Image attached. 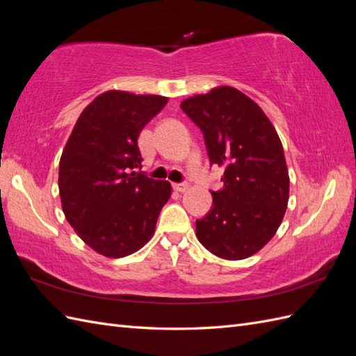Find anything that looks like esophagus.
<instances>
[{
    "instance_id": "34e87169",
    "label": "esophagus",
    "mask_w": 356,
    "mask_h": 356,
    "mask_svg": "<svg viewBox=\"0 0 356 356\" xmlns=\"http://www.w3.org/2000/svg\"><path fill=\"white\" fill-rule=\"evenodd\" d=\"M172 187H174V190L178 193H184L188 188V184L187 182H178V184H172Z\"/></svg>"
}]
</instances>
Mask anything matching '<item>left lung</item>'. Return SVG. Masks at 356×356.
I'll use <instances>...</instances> for the list:
<instances>
[{
	"instance_id": "1",
	"label": "left lung",
	"mask_w": 356,
	"mask_h": 356,
	"mask_svg": "<svg viewBox=\"0 0 356 356\" xmlns=\"http://www.w3.org/2000/svg\"><path fill=\"white\" fill-rule=\"evenodd\" d=\"M203 134L211 165L224 169L212 208L196 220V236L209 252L243 260L270 241L288 204L289 177L273 124L246 95L229 86L181 102Z\"/></svg>"
}]
</instances>
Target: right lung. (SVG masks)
<instances>
[{"label":"right lung","mask_w":356,"mask_h":356,"mask_svg":"<svg viewBox=\"0 0 356 356\" xmlns=\"http://www.w3.org/2000/svg\"><path fill=\"white\" fill-rule=\"evenodd\" d=\"M168 98L110 90L80 114L59 161V195L71 227L110 258L134 254L149 241L170 196L168 181L141 169L138 136Z\"/></svg>","instance_id":"add662e5"}]
</instances>
